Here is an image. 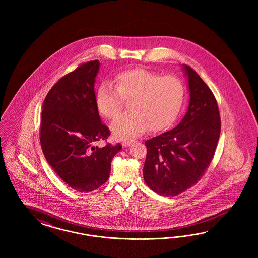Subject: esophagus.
I'll return each instance as SVG.
<instances>
[{
  "instance_id": "esophagus-1",
  "label": "esophagus",
  "mask_w": 258,
  "mask_h": 258,
  "mask_svg": "<svg viewBox=\"0 0 258 258\" xmlns=\"http://www.w3.org/2000/svg\"><path fill=\"white\" fill-rule=\"evenodd\" d=\"M133 143V141L132 140L124 141V142H123V147H128V146H131Z\"/></svg>"
}]
</instances>
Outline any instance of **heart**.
I'll list each match as a JSON object with an SVG mask.
<instances>
[{"mask_svg": "<svg viewBox=\"0 0 258 258\" xmlns=\"http://www.w3.org/2000/svg\"><path fill=\"white\" fill-rule=\"evenodd\" d=\"M185 97V85L177 76L133 68L119 72L114 87L103 82L95 101L99 112L109 119L116 117L128 100V112L120 115L110 125L120 140L133 139L149 127L160 131L170 125L179 114Z\"/></svg>", "mask_w": 258, "mask_h": 258, "instance_id": "heart-1", "label": "heart"}]
</instances>
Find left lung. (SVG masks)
<instances>
[{"instance_id":"left-lung-1","label":"left lung","mask_w":258,"mask_h":258,"mask_svg":"<svg viewBox=\"0 0 258 258\" xmlns=\"http://www.w3.org/2000/svg\"><path fill=\"white\" fill-rule=\"evenodd\" d=\"M190 100L180 124L146 141L144 180L151 190L166 197L177 196L195 185L208 168L220 134L216 97L190 66L183 64Z\"/></svg>"}]
</instances>
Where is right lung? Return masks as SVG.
Returning <instances> with one entry per match:
<instances>
[{
	"label": "right lung",
	"instance_id": "add662e5",
	"mask_svg": "<svg viewBox=\"0 0 258 258\" xmlns=\"http://www.w3.org/2000/svg\"><path fill=\"white\" fill-rule=\"evenodd\" d=\"M100 63L93 60L60 78L42 105L39 139L47 162L72 189L90 192L109 177L111 160L120 144L99 148L109 127L102 124L95 101L94 82Z\"/></svg>",
	"mask_w": 258,
	"mask_h": 258
}]
</instances>
